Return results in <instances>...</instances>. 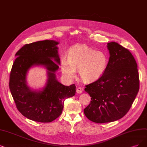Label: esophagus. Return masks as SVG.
<instances>
[{"instance_id":"1","label":"esophagus","mask_w":147,"mask_h":147,"mask_svg":"<svg viewBox=\"0 0 147 147\" xmlns=\"http://www.w3.org/2000/svg\"><path fill=\"white\" fill-rule=\"evenodd\" d=\"M83 91H84V88L82 87H78L76 90V92L78 94H81L83 92Z\"/></svg>"}]
</instances>
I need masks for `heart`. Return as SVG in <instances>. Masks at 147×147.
<instances>
[{"label":"heart","mask_w":147,"mask_h":147,"mask_svg":"<svg viewBox=\"0 0 147 147\" xmlns=\"http://www.w3.org/2000/svg\"><path fill=\"white\" fill-rule=\"evenodd\" d=\"M108 63L109 59L104 52L85 45H78L70 49L68 59L63 57L60 65L63 76L67 80H73L77 69L82 80L91 82L105 74Z\"/></svg>","instance_id":"b5f03b06"}]
</instances>
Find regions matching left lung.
I'll return each mask as SVG.
<instances>
[{
  "label": "left lung",
  "mask_w": 147,
  "mask_h": 147,
  "mask_svg": "<svg viewBox=\"0 0 147 147\" xmlns=\"http://www.w3.org/2000/svg\"><path fill=\"white\" fill-rule=\"evenodd\" d=\"M109 63L105 74L86 85L90 104L84 110L89 120L99 123L116 121L131 108L139 89L138 65L127 49L115 42L107 43Z\"/></svg>",
  "instance_id": "1"
}]
</instances>
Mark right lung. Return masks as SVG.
<instances>
[{"instance_id":"1","label":"right lung","mask_w":147,"mask_h":147,"mask_svg":"<svg viewBox=\"0 0 147 147\" xmlns=\"http://www.w3.org/2000/svg\"><path fill=\"white\" fill-rule=\"evenodd\" d=\"M53 40L26 44L16 53L10 73L9 89L16 107L20 113L31 121L51 122L61 115L64 100L76 93L74 84L65 86L56 79V72L61 63L57 45ZM46 68L47 80L39 90L31 89L26 76L34 66Z\"/></svg>"}]
</instances>
